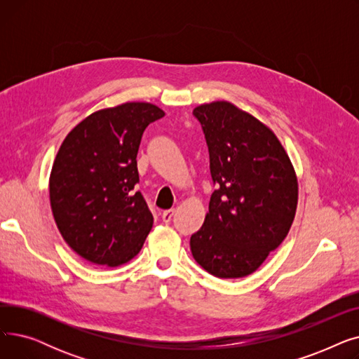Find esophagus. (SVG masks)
<instances>
[{
    "mask_svg": "<svg viewBox=\"0 0 359 359\" xmlns=\"http://www.w3.org/2000/svg\"><path fill=\"white\" fill-rule=\"evenodd\" d=\"M173 215H175V210H167L161 214V218H163L164 222H170V221H172Z\"/></svg>",
    "mask_w": 359,
    "mask_h": 359,
    "instance_id": "34e87169",
    "label": "esophagus"
}]
</instances>
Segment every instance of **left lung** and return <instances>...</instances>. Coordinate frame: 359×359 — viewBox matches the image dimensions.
Here are the masks:
<instances>
[{"mask_svg":"<svg viewBox=\"0 0 359 359\" xmlns=\"http://www.w3.org/2000/svg\"><path fill=\"white\" fill-rule=\"evenodd\" d=\"M210 151L217 191L199 231L194 259L211 275L253 273L287 237L297 211L298 182L273 132L230 102L194 109Z\"/></svg>","mask_w":359,"mask_h":359,"instance_id":"1","label":"left lung"}]
</instances>
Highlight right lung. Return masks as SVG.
Wrapping results in <instances>:
<instances>
[{
	"label": "right lung",
	"mask_w": 359,
	"mask_h": 359,
	"mask_svg": "<svg viewBox=\"0 0 359 359\" xmlns=\"http://www.w3.org/2000/svg\"><path fill=\"white\" fill-rule=\"evenodd\" d=\"M164 111L128 102L91 113L64 140L49 177L50 208L68 246L94 265L135 257L153 229L141 192L137 154L145 128Z\"/></svg>",
	"instance_id": "add662e5"
}]
</instances>
